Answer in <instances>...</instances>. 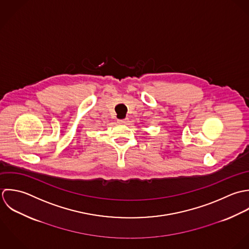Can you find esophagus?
<instances>
[{"instance_id": "esophagus-1", "label": "esophagus", "mask_w": 249, "mask_h": 249, "mask_svg": "<svg viewBox=\"0 0 249 249\" xmlns=\"http://www.w3.org/2000/svg\"><path fill=\"white\" fill-rule=\"evenodd\" d=\"M117 122H118L119 124H126V123L128 122V118H124V119H118V120H117Z\"/></svg>"}]
</instances>
